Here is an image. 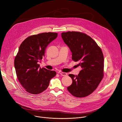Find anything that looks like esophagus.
Instances as JSON below:
<instances>
[{
	"label": "esophagus",
	"mask_w": 122,
	"mask_h": 122,
	"mask_svg": "<svg viewBox=\"0 0 122 122\" xmlns=\"http://www.w3.org/2000/svg\"><path fill=\"white\" fill-rule=\"evenodd\" d=\"M60 74L62 76H66L67 75V74L66 73V72H61L60 73Z\"/></svg>",
	"instance_id": "obj_1"
}]
</instances>
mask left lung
<instances>
[{
  "label": "left lung",
  "instance_id": "1",
  "mask_svg": "<svg viewBox=\"0 0 122 122\" xmlns=\"http://www.w3.org/2000/svg\"><path fill=\"white\" fill-rule=\"evenodd\" d=\"M61 36L72 52V59L78 62L77 65L82 68L78 75H69L72 83L67 90L76 97L88 96L97 89L103 78L102 51L94 40L84 33L68 31L62 32Z\"/></svg>",
  "mask_w": 122,
  "mask_h": 122
}]
</instances>
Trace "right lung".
Returning <instances> with one entry per match:
<instances>
[{"label":"right lung","instance_id":"add662e5","mask_svg":"<svg viewBox=\"0 0 122 122\" xmlns=\"http://www.w3.org/2000/svg\"><path fill=\"white\" fill-rule=\"evenodd\" d=\"M57 37V33L45 32L28 37L21 43L14 59L19 82L25 91L38 94L45 91L56 72L41 68L38 62L45 56L47 46Z\"/></svg>","mask_w":122,"mask_h":122}]
</instances>
